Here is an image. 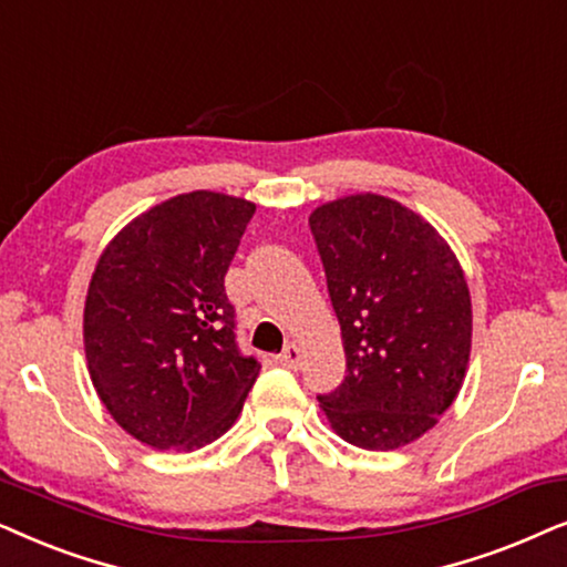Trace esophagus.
Instances as JSON below:
<instances>
[{
  "label": "esophagus",
  "instance_id": "esophagus-1",
  "mask_svg": "<svg viewBox=\"0 0 567 567\" xmlns=\"http://www.w3.org/2000/svg\"><path fill=\"white\" fill-rule=\"evenodd\" d=\"M300 360H303V350H300V347H298L296 342H290L288 347H285L282 352L277 354V362H279V365L292 368V371H296V368H300Z\"/></svg>",
  "mask_w": 567,
  "mask_h": 567
}]
</instances>
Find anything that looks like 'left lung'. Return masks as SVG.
I'll use <instances>...</instances> for the list:
<instances>
[{
    "instance_id": "8db88e82",
    "label": "left lung",
    "mask_w": 567,
    "mask_h": 567,
    "mask_svg": "<svg viewBox=\"0 0 567 567\" xmlns=\"http://www.w3.org/2000/svg\"><path fill=\"white\" fill-rule=\"evenodd\" d=\"M347 375L321 410L347 443L394 451L454 404L472 350V300L451 246L417 213L379 194L311 217Z\"/></svg>"
}]
</instances>
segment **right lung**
I'll list each match as a JSON object with an SVG mask.
<instances>
[{
	"label": "right lung",
	"instance_id": "1",
	"mask_svg": "<svg viewBox=\"0 0 567 567\" xmlns=\"http://www.w3.org/2000/svg\"><path fill=\"white\" fill-rule=\"evenodd\" d=\"M254 213L238 196L178 194L134 217L95 264L82 323L90 379L111 417L157 451L217 441L259 375L225 296Z\"/></svg>",
	"mask_w": 567,
	"mask_h": 567
}]
</instances>
